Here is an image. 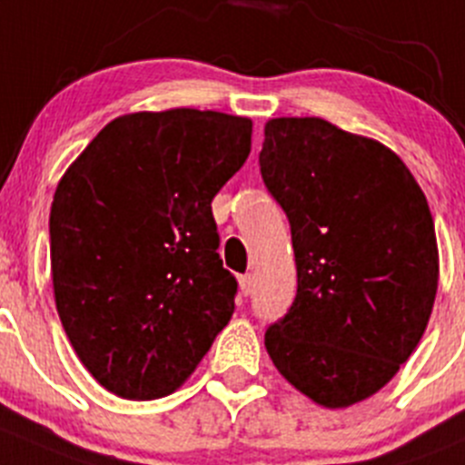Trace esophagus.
<instances>
[{
  "mask_svg": "<svg viewBox=\"0 0 465 465\" xmlns=\"http://www.w3.org/2000/svg\"><path fill=\"white\" fill-rule=\"evenodd\" d=\"M240 291H242V295H246V297L253 292V276H251V274H242L240 276Z\"/></svg>",
  "mask_w": 465,
  "mask_h": 465,
  "instance_id": "esophagus-1",
  "label": "esophagus"
}]
</instances>
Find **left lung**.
Listing matches in <instances>:
<instances>
[{"label": "left lung", "instance_id": "obj_1", "mask_svg": "<svg viewBox=\"0 0 465 465\" xmlns=\"http://www.w3.org/2000/svg\"><path fill=\"white\" fill-rule=\"evenodd\" d=\"M258 161L297 265V295L267 327V352L321 406L364 401L431 316L438 246L427 198L391 149L318 117L270 119Z\"/></svg>", "mask_w": 465, "mask_h": 465}]
</instances>
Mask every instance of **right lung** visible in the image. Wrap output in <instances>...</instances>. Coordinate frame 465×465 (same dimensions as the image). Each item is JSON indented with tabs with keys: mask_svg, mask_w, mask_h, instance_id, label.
I'll return each mask as SVG.
<instances>
[{
	"mask_svg": "<svg viewBox=\"0 0 465 465\" xmlns=\"http://www.w3.org/2000/svg\"><path fill=\"white\" fill-rule=\"evenodd\" d=\"M251 119L177 108L113 119L54 191L50 265L74 351L122 399L173 394L235 311L212 200Z\"/></svg>",
	"mask_w": 465,
	"mask_h": 465,
	"instance_id": "right-lung-1",
	"label": "right lung"
}]
</instances>
